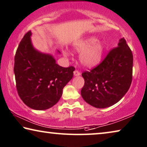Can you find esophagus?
Returning <instances> with one entry per match:
<instances>
[{"label": "esophagus", "mask_w": 147, "mask_h": 147, "mask_svg": "<svg viewBox=\"0 0 147 147\" xmlns=\"http://www.w3.org/2000/svg\"><path fill=\"white\" fill-rule=\"evenodd\" d=\"M80 74V73H79V71H76V70H75V71H74V76H79Z\"/></svg>", "instance_id": "obj_1"}]
</instances>
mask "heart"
Wrapping results in <instances>:
<instances>
[{"label": "heart", "mask_w": 147, "mask_h": 147, "mask_svg": "<svg viewBox=\"0 0 147 147\" xmlns=\"http://www.w3.org/2000/svg\"><path fill=\"white\" fill-rule=\"evenodd\" d=\"M74 51L81 53L80 62L84 67L88 69L95 68L102 62L105 53V45L95 36H90L78 41L73 44ZM65 55L69 52L65 51Z\"/></svg>", "instance_id": "1"}]
</instances>
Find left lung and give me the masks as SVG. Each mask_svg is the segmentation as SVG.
Masks as SVG:
<instances>
[{
	"instance_id": "obj_1",
	"label": "left lung",
	"mask_w": 147,
	"mask_h": 147,
	"mask_svg": "<svg viewBox=\"0 0 147 147\" xmlns=\"http://www.w3.org/2000/svg\"><path fill=\"white\" fill-rule=\"evenodd\" d=\"M133 61L125 39H120L98 67L82 74L84 85L81 96L84 101L96 108H108L119 102L132 82Z\"/></svg>"
}]
</instances>
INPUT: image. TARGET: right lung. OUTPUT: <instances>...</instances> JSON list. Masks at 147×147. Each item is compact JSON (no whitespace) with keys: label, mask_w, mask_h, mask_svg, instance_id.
Returning <instances> with one entry per match:
<instances>
[{"label":"right lung","mask_w":147,"mask_h":147,"mask_svg":"<svg viewBox=\"0 0 147 147\" xmlns=\"http://www.w3.org/2000/svg\"><path fill=\"white\" fill-rule=\"evenodd\" d=\"M32 33H26L18 47L14 72L18 93L26 106L47 109L58 102L63 89L72 79L74 68L56 63L51 54L38 51L32 44ZM60 54L59 51H57Z\"/></svg>","instance_id":"right-lung-1"}]
</instances>
